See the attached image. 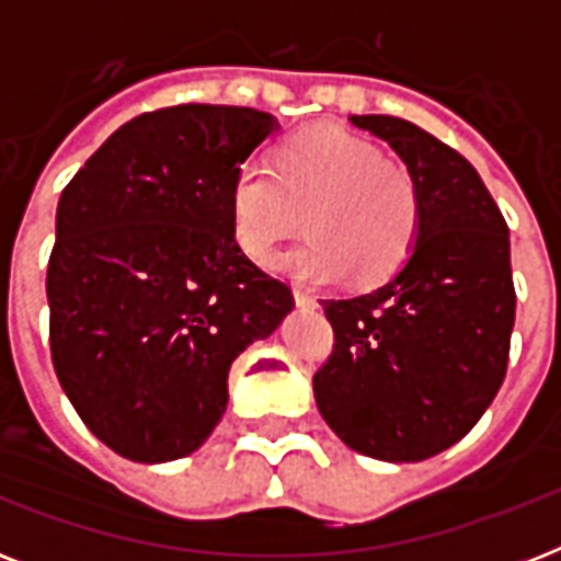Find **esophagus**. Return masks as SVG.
Instances as JSON below:
<instances>
[{
  "instance_id": "esophagus-1",
  "label": "esophagus",
  "mask_w": 561,
  "mask_h": 561,
  "mask_svg": "<svg viewBox=\"0 0 561 561\" xmlns=\"http://www.w3.org/2000/svg\"><path fill=\"white\" fill-rule=\"evenodd\" d=\"M294 299H297V306H302V308H317V299L302 288H294Z\"/></svg>"
}]
</instances>
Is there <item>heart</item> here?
I'll return each mask as SVG.
<instances>
[{"mask_svg":"<svg viewBox=\"0 0 561 561\" xmlns=\"http://www.w3.org/2000/svg\"><path fill=\"white\" fill-rule=\"evenodd\" d=\"M306 213V247L273 262L308 285L390 279L413 253L422 194L404 165L337 125L299 130L276 148L273 171L247 162L229 186V232L247 259L264 262Z\"/></svg>","mask_w":561,"mask_h":561,"instance_id":"heart-1","label":"heart"}]
</instances>
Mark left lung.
I'll use <instances>...</instances> for the list:
<instances>
[{
  "instance_id": "1",
  "label": "left lung",
  "mask_w": 561,
  "mask_h": 561,
  "mask_svg": "<svg viewBox=\"0 0 561 561\" xmlns=\"http://www.w3.org/2000/svg\"><path fill=\"white\" fill-rule=\"evenodd\" d=\"M416 180L422 229L387 285L323 299L334 352L314 399L352 451L419 462L478 425L501 390L515 323L510 229L466 157L396 116H352Z\"/></svg>"
}]
</instances>
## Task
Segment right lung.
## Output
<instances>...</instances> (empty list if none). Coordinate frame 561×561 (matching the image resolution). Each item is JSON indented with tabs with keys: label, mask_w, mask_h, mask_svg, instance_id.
Returning a JSON list of instances; mask_svg holds the SVG:
<instances>
[{
	"label": "right lung",
	"mask_w": 561,
	"mask_h": 561,
	"mask_svg": "<svg viewBox=\"0 0 561 561\" xmlns=\"http://www.w3.org/2000/svg\"><path fill=\"white\" fill-rule=\"evenodd\" d=\"M271 113L178 104L122 125L64 188L48 259L57 381L101 443L134 462L197 451L227 375L294 308L229 232V186Z\"/></svg>",
	"instance_id": "obj_1"
}]
</instances>
